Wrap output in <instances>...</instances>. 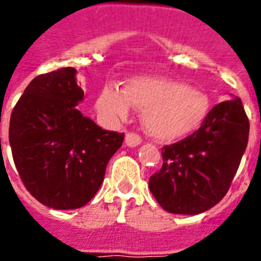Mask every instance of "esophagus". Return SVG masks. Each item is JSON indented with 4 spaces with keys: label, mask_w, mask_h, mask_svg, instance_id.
I'll use <instances>...</instances> for the list:
<instances>
[{
    "label": "esophagus",
    "mask_w": 261,
    "mask_h": 261,
    "mask_svg": "<svg viewBox=\"0 0 261 261\" xmlns=\"http://www.w3.org/2000/svg\"><path fill=\"white\" fill-rule=\"evenodd\" d=\"M141 144V137L137 133L128 132L125 135V145L129 147H136Z\"/></svg>",
    "instance_id": "1"
}]
</instances>
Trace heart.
<instances>
[{"label": "heart", "mask_w": 261, "mask_h": 261, "mask_svg": "<svg viewBox=\"0 0 261 261\" xmlns=\"http://www.w3.org/2000/svg\"><path fill=\"white\" fill-rule=\"evenodd\" d=\"M142 111V124L161 141H175L195 133L211 111L202 90L180 81L154 75L129 80L125 87L107 85L99 94L96 110L108 120L126 119L130 108Z\"/></svg>", "instance_id": "1"}]
</instances>
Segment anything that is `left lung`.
Instances as JSON below:
<instances>
[{"instance_id":"obj_1","label":"left lung","mask_w":261,"mask_h":261,"mask_svg":"<svg viewBox=\"0 0 261 261\" xmlns=\"http://www.w3.org/2000/svg\"><path fill=\"white\" fill-rule=\"evenodd\" d=\"M250 123L234 96L214 106L200 129L162 149V168L149 188L168 213L200 214L229 191L247 147Z\"/></svg>"}]
</instances>
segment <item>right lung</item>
<instances>
[{"label": "right lung", "mask_w": 261, "mask_h": 261, "mask_svg": "<svg viewBox=\"0 0 261 261\" xmlns=\"http://www.w3.org/2000/svg\"><path fill=\"white\" fill-rule=\"evenodd\" d=\"M82 100L77 70L62 68L34 78L11 112L15 167L27 191L48 208L86 205L123 145L124 133L105 130L81 114Z\"/></svg>", "instance_id": "add662e5"}]
</instances>
